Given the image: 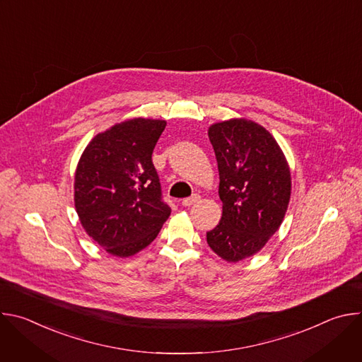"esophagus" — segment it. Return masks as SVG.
Here are the masks:
<instances>
[{"label":"esophagus","mask_w":362,"mask_h":362,"mask_svg":"<svg viewBox=\"0 0 362 362\" xmlns=\"http://www.w3.org/2000/svg\"><path fill=\"white\" fill-rule=\"evenodd\" d=\"M199 199H200L199 194H192L190 197L183 199V200H182V204L185 206V208H189V206H192V204H194L196 202H199Z\"/></svg>","instance_id":"1"}]
</instances>
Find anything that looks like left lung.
<instances>
[{"label": "left lung", "instance_id": "1", "mask_svg": "<svg viewBox=\"0 0 362 362\" xmlns=\"http://www.w3.org/2000/svg\"><path fill=\"white\" fill-rule=\"evenodd\" d=\"M219 169V225L208 245L228 262L259 252L279 229L291 197V172L284 153L262 126L232 119L209 127Z\"/></svg>", "mask_w": 362, "mask_h": 362}]
</instances>
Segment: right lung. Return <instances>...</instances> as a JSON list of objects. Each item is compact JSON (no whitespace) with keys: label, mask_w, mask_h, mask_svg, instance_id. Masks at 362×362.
<instances>
[{"label":"right lung","mask_w":362,"mask_h":362,"mask_svg":"<svg viewBox=\"0 0 362 362\" xmlns=\"http://www.w3.org/2000/svg\"><path fill=\"white\" fill-rule=\"evenodd\" d=\"M165 120L132 119L98 133L84 148L74 176L80 222L103 249L132 256L156 239L170 216L151 153Z\"/></svg>","instance_id":"1"}]
</instances>
